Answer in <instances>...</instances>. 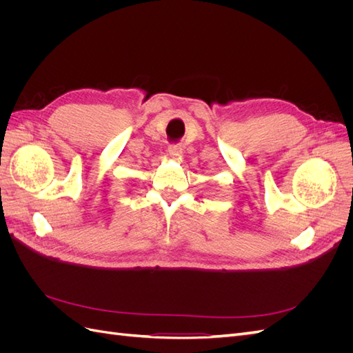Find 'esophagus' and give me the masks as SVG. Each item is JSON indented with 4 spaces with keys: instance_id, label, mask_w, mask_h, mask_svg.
Segmentation results:
<instances>
[{
    "instance_id": "obj_1",
    "label": "esophagus",
    "mask_w": 353,
    "mask_h": 353,
    "mask_svg": "<svg viewBox=\"0 0 353 353\" xmlns=\"http://www.w3.org/2000/svg\"><path fill=\"white\" fill-rule=\"evenodd\" d=\"M168 153L172 157H179L181 154H183V148H181V145H178V144H170L168 147Z\"/></svg>"
}]
</instances>
